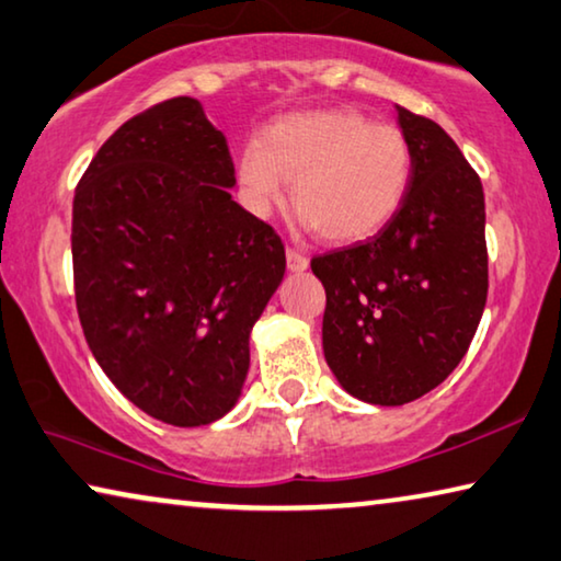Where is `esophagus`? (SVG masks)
I'll return each mask as SVG.
<instances>
[{
	"label": "esophagus",
	"mask_w": 561,
	"mask_h": 561,
	"mask_svg": "<svg viewBox=\"0 0 561 561\" xmlns=\"http://www.w3.org/2000/svg\"><path fill=\"white\" fill-rule=\"evenodd\" d=\"M287 266L289 272H305L309 266V260L301 252H297V249H287Z\"/></svg>",
	"instance_id": "esophagus-1"
}]
</instances>
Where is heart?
Here are the masks:
<instances>
[{
    "label": "heart",
    "instance_id": "obj_1",
    "mask_svg": "<svg viewBox=\"0 0 561 561\" xmlns=\"http://www.w3.org/2000/svg\"><path fill=\"white\" fill-rule=\"evenodd\" d=\"M414 157L402 129L357 110H312L274 119L237 159L239 202L254 217L291 204L307 227L332 244L379 234L412 184Z\"/></svg>",
    "mask_w": 561,
    "mask_h": 561
}]
</instances>
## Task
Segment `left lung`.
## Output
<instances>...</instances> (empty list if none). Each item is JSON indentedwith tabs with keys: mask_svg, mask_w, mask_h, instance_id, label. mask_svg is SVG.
<instances>
[{
	"mask_svg": "<svg viewBox=\"0 0 561 561\" xmlns=\"http://www.w3.org/2000/svg\"><path fill=\"white\" fill-rule=\"evenodd\" d=\"M414 172L397 217L312 260L324 284L322 344L352 397L399 407L439 387L465 357L489 289L484 192L437 122L397 106Z\"/></svg>",
	"mask_w": 561,
	"mask_h": 561,
	"instance_id": "1",
	"label": "left lung"
}]
</instances>
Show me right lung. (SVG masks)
<instances>
[{
  "label": "right lung",
  "instance_id": "obj_1",
  "mask_svg": "<svg viewBox=\"0 0 561 561\" xmlns=\"http://www.w3.org/2000/svg\"><path fill=\"white\" fill-rule=\"evenodd\" d=\"M227 139L192 96L139 112L77 184V312L112 385L154 420L225 416L284 277L279 234L232 199Z\"/></svg>",
  "mask_w": 561,
  "mask_h": 561
}]
</instances>
